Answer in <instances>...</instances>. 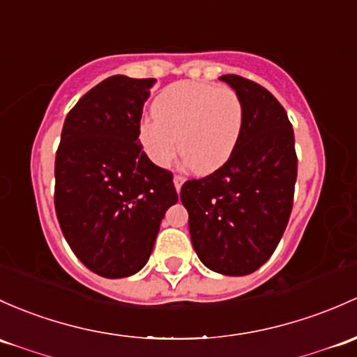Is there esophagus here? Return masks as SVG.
I'll use <instances>...</instances> for the list:
<instances>
[{"instance_id":"1","label":"esophagus","mask_w":357,"mask_h":357,"mask_svg":"<svg viewBox=\"0 0 357 357\" xmlns=\"http://www.w3.org/2000/svg\"><path fill=\"white\" fill-rule=\"evenodd\" d=\"M183 183H185V178H183V176H174V188H176V191H181V186H183Z\"/></svg>"}]
</instances>
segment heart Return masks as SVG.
Masks as SVG:
<instances>
[{
  "label": "heart",
  "instance_id": "obj_1",
  "mask_svg": "<svg viewBox=\"0 0 357 357\" xmlns=\"http://www.w3.org/2000/svg\"><path fill=\"white\" fill-rule=\"evenodd\" d=\"M152 118L144 119L138 138L157 166L176 152L200 176L219 171L236 152L243 133V100L229 87L205 82H178L155 97Z\"/></svg>",
  "mask_w": 357,
  "mask_h": 357
}]
</instances>
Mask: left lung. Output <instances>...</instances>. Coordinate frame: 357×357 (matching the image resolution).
<instances>
[{"label":"left lung","mask_w":357,"mask_h":357,"mask_svg":"<svg viewBox=\"0 0 357 357\" xmlns=\"http://www.w3.org/2000/svg\"><path fill=\"white\" fill-rule=\"evenodd\" d=\"M243 100L239 144L219 171L186 181L191 245L205 267L248 275L272 257L289 222L298 157L294 131L279 100L255 82L222 75Z\"/></svg>","instance_id":"left-lung-1"}]
</instances>
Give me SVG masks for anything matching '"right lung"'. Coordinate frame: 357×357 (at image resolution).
Wrapping results in <instances>:
<instances>
[{
    "instance_id": "1",
    "label": "right lung",
    "mask_w": 357,
    "mask_h": 357,
    "mask_svg": "<svg viewBox=\"0 0 357 357\" xmlns=\"http://www.w3.org/2000/svg\"><path fill=\"white\" fill-rule=\"evenodd\" d=\"M155 78L114 75L68 112L54 162V207L78 260L106 279L145 267L166 210L178 202L172 174L138 140Z\"/></svg>"
}]
</instances>
